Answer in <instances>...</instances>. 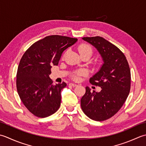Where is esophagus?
<instances>
[{
    "label": "esophagus",
    "instance_id": "1",
    "mask_svg": "<svg viewBox=\"0 0 146 146\" xmlns=\"http://www.w3.org/2000/svg\"><path fill=\"white\" fill-rule=\"evenodd\" d=\"M69 85H70L71 86H72V87H76L77 85L76 84H74V83H70Z\"/></svg>",
    "mask_w": 146,
    "mask_h": 146
}]
</instances>
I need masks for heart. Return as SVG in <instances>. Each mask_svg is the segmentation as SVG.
I'll return each mask as SVG.
<instances>
[{
	"mask_svg": "<svg viewBox=\"0 0 146 146\" xmlns=\"http://www.w3.org/2000/svg\"><path fill=\"white\" fill-rule=\"evenodd\" d=\"M78 51L81 56L88 55L91 56V55L93 54V48H91V46L90 45H89L88 44H80L78 46ZM65 54H66V52H65L63 55V57H64ZM86 74H87V72H86L85 70H79L78 71H77V72L74 74V75L73 76V79L74 80H76V81H78L80 79V77L86 76Z\"/></svg>",
	"mask_w": 146,
	"mask_h": 146,
	"instance_id": "obj_1",
	"label": "heart"
}]
</instances>
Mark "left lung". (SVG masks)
I'll return each instance as SVG.
<instances>
[{
    "label": "left lung",
    "mask_w": 146,
    "mask_h": 146,
    "mask_svg": "<svg viewBox=\"0 0 146 146\" xmlns=\"http://www.w3.org/2000/svg\"><path fill=\"white\" fill-rule=\"evenodd\" d=\"M99 52L103 64L91 77L92 84L102 89L91 92L86 87V93L81 100L83 112L96 121H103L113 117L123 106L130 90V70L125 56L121 50L100 36L84 37Z\"/></svg>",
    "instance_id": "left-lung-1"
}]
</instances>
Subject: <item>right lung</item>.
I'll return each mask as SVG.
<instances>
[{
  "mask_svg": "<svg viewBox=\"0 0 146 146\" xmlns=\"http://www.w3.org/2000/svg\"><path fill=\"white\" fill-rule=\"evenodd\" d=\"M77 41V38L48 36L35 42L24 53L16 76L19 96L28 110L44 118L58 110L61 90L65 82L53 85L49 75L52 65H57L62 53Z\"/></svg>",
  "mask_w": 146,
  "mask_h": 146,
  "instance_id": "obj_1",
  "label": "right lung"
}]
</instances>
